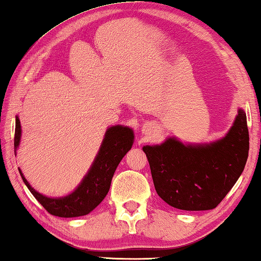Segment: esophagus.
<instances>
[{"mask_svg": "<svg viewBox=\"0 0 261 261\" xmlns=\"http://www.w3.org/2000/svg\"><path fill=\"white\" fill-rule=\"evenodd\" d=\"M155 129V124L154 123H146V125H145V130H153Z\"/></svg>", "mask_w": 261, "mask_h": 261, "instance_id": "obj_1", "label": "esophagus"}]
</instances>
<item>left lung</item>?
<instances>
[{
  "mask_svg": "<svg viewBox=\"0 0 261 261\" xmlns=\"http://www.w3.org/2000/svg\"><path fill=\"white\" fill-rule=\"evenodd\" d=\"M143 151L159 197L168 205L183 211L213 210L244 170L249 156L246 114L238 108L231 127L218 140L193 144L168 137Z\"/></svg>",
  "mask_w": 261,
  "mask_h": 261,
  "instance_id": "obj_1",
  "label": "left lung"
}]
</instances>
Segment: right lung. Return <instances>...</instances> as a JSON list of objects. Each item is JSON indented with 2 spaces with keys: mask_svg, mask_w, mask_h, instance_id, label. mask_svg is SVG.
Listing matches in <instances>:
<instances>
[{
  "mask_svg": "<svg viewBox=\"0 0 261 261\" xmlns=\"http://www.w3.org/2000/svg\"><path fill=\"white\" fill-rule=\"evenodd\" d=\"M21 138V126L19 117L16 116L15 127V154L19 147ZM134 130L124 125H113L106 130L101 146L92 162L90 169L84 176L82 182L71 193L64 197H47L38 192L25 178L18 168L21 179L33 194L35 199L45 207L51 215L60 218H76L91 213L109 191L110 184L118 163L130 151L134 145Z\"/></svg>",
  "mask_w": 261,
  "mask_h": 261,
  "instance_id": "obj_1",
  "label": "right lung"
}]
</instances>
